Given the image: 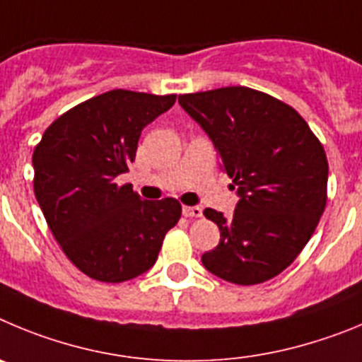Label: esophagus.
I'll use <instances>...</instances> for the list:
<instances>
[{
    "mask_svg": "<svg viewBox=\"0 0 362 362\" xmlns=\"http://www.w3.org/2000/svg\"><path fill=\"white\" fill-rule=\"evenodd\" d=\"M182 213L187 218H200L202 207H198V205H184V207H182Z\"/></svg>",
    "mask_w": 362,
    "mask_h": 362,
    "instance_id": "esophagus-1",
    "label": "esophagus"
}]
</instances>
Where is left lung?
Wrapping results in <instances>:
<instances>
[{
  "instance_id": "left-lung-1",
  "label": "left lung",
  "mask_w": 362,
  "mask_h": 362,
  "mask_svg": "<svg viewBox=\"0 0 362 362\" xmlns=\"http://www.w3.org/2000/svg\"><path fill=\"white\" fill-rule=\"evenodd\" d=\"M233 178V216L205 209L220 243L202 256L209 272L236 285H258L291 265L314 234L327 205L323 144L292 106L245 86L178 97Z\"/></svg>"
}]
</instances>
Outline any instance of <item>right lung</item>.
<instances>
[{"mask_svg": "<svg viewBox=\"0 0 362 362\" xmlns=\"http://www.w3.org/2000/svg\"><path fill=\"white\" fill-rule=\"evenodd\" d=\"M175 100L112 90L55 119L35 146L39 207L68 259L92 279L122 283L144 274L180 220L175 198L142 200L132 184H117L135 160L142 129Z\"/></svg>", "mask_w": 362, "mask_h": 362, "instance_id": "obj_1", "label": "right lung"}]
</instances>
